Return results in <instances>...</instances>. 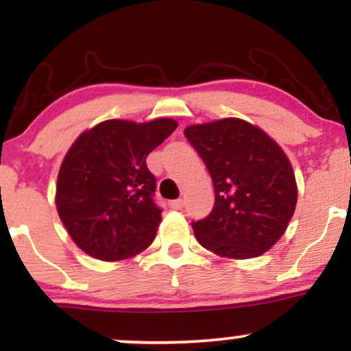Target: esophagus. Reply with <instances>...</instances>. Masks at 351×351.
<instances>
[{"instance_id": "esophagus-1", "label": "esophagus", "mask_w": 351, "mask_h": 351, "mask_svg": "<svg viewBox=\"0 0 351 351\" xmlns=\"http://www.w3.org/2000/svg\"><path fill=\"white\" fill-rule=\"evenodd\" d=\"M183 204H184L183 199L170 201V208H171V209H181V208H183Z\"/></svg>"}]
</instances>
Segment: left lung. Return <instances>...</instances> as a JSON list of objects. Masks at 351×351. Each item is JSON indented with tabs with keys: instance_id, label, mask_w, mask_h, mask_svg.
Listing matches in <instances>:
<instances>
[{
	"instance_id": "1",
	"label": "left lung",
	"mask_w": 351,
	"mask_h": 351,
	"mask_svg": "<svg viewBox=\"0 0 351 351\" xmlns=\"http://www.w3.org/2000/svg\"><path fill=\"white\" fill-rule=\"evenodd\" d=\"M215 184V208L193 223L196 239L228 259L263 256L287 229L297 204L291 160L263 128L243 119L184 128Z\"/></svg>"
}]
</instances>
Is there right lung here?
Returning <instances> with one entry per match:
<instances>
[{
	"instance_id": "1",
	"label": "right lung",
	"mask_w": 351,
	"mask_h": 351,
	"mask_svg": "<svg viewBox=\"0 0 351 351\" xmlns=\"http://www.w3.org/2000/svg\"><path fill=\"white\" fill-rule=\"evenodd\" d=\"M176 127L173 119L142 123L112 119L75 138L60 163L56 208L79 249L114 263L153 243L162 209L152 199L156 180L147 156Z\"/></svg>"
}]
</instances>
